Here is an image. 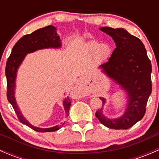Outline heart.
Returning <instances> with one entry per match:
<instances>
[{"instance_id":"heart-1","label":"heart","mask_w":159,"mask_h":159,"mask_svg":"<svg viewBox=\"0 0 159 159\" xmlns=\"http://www.w3.org/2000/svg\"><path fill=\"white\" fill-rule=\"evenodd\" d=\"M86 49L90 53L96 51V58L98 61H104L106 60L111 54V48L109 44L104 43L99 44L97 41H91L86 44Z\"/></svg>"}]
</instances>
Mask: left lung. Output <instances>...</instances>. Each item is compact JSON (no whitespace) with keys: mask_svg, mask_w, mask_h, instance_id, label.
Returning a JSON list of instances; mask_svg holds the SVG:
<instances>
[{"mask_svg":"<svg viewBox=\"0 0 159 159\" xmlns=\"http://www.w3.org/2000/svg\"><path fill=\"white\" fill-rule=\"evenodd\" d=\"M100 30L114 40L116 48L108 62L99 67L102 73L115 81L126 94V106L121 116L107 118L103 113L106 99L96 117L103 125L111 129H128L145 115L148 99L152 93V64L143 43L124 28L103 27Z\"/></svg>","mask_w":159,"mask_h":159,"instance_id":"obj_1","label":"left lung"}]
</instances>
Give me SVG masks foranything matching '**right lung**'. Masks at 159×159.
<instances>
[{"label": "right lung", "instance_id": "right-lung-1", "mask_svg": "<svg viewBox=\"0 0 159 159\" xmlns=\"http://www.w3.org/2000/svg\"><path fill=\"white\" fill-rule=\"evenodd\" d=\"M61 40L57 34V28L52 25H49L35 30L30 34L25 35L20 40H18V41L12 48L11 55L9 56L6 64L5 75L7 84V100L14 108L20 122L38 132L57 131L64 125L65 122L61 123V125H57L54 127L42 129L32 125L25 118L20 111V108H18L15 99L16 78H17V70L23 61L25 60L27 54L29 53H33L41 49H58L61 48ZM70 104L71 101L68 98H65L63 100V106L66 113V118L68 116Z\"/></svg>", "mask_w": 159, "mask_h": 159}]
</instances>
